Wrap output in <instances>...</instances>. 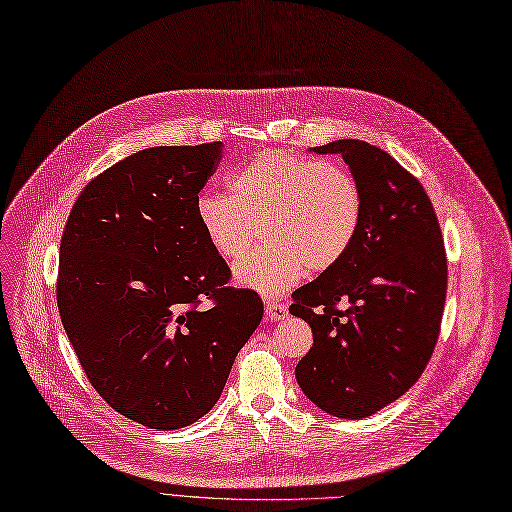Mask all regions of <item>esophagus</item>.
I'll use <instances>...</instances> for the list:
<instances>
[{
	"label": "esophagus",
	"instance_id": "esophagus-1",
	"mask_svg": "<svg viewBox=\"0 0 512 512\" xmlns=\"http://www.w3.org/2000/svg\"><path fill=\"white\" fill-rule=\"evenodd\" d=\"M285 316H287V303H281V301H268L266 303V318L270 322L283 320Z\"/></svg>",
	"mask_w": 512,
	"mask_h": 512
}]
</instances>
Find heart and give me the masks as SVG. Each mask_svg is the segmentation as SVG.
I'll return each mask as SVG.
<instances>
[{
	"instance_id": "1",
	"label": "heart",
	"mask_w": 512,
	"mask_h": 512,
	"mask_svg": "<svg viewBox=\"0 0 512 512\" xmlns=\"http://www.w3.org/2000/svg\"><path fill=\"white\" fill-rule=\"evenodd\" d=\"M194 215L209 246L238 260L262 225L266 248L235 266V279L266 295L297 285L303 270L324 272L352 246L363 219L357 178L336 162L262 151L229 178V194L203 190Z\"/></svg>"
}]
</instances>
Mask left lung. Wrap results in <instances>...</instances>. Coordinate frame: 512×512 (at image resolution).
Listing matches in <instances>:
<instances>
[{"instance_id":"1","label":"left lung","mask_w":512,"mask_h":512,"mask_svg":"<svg viewBox=\"0 0 512 512\" xmlns=\"http://www.w3.org/2000/svg\"><path fill=\"white\" fill-rule=\"evenodd\" d=\"M311 151L342 155L363 219L348 252L293 293L289 311L313 332L295 377L318 408L357 420L404 396L430 361L447 297L445 244L422 184L387 151L359 139Z\"/></svg>"}]
</instances>
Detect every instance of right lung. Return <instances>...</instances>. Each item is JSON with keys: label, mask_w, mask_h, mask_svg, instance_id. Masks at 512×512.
I'll use <instances>...</instances> for the list:
<instances>
[{"label": "right lung", "mask_w": 512, "mask_h": 512, "mask_svg": "<svg viewBox=\"0 0 512 512\" xmlns=\"http://www.w3.org/2000/svg\"><path fill=\"white\" fill-rule=\"evenodd\" d=\"M221 153V141L141 149L86 184L63 229L67 338L100 398L157 430L217 404L264 313L258 293L227 287L194 215Z\"/></svg>", "instance_id": "add662e5"}]
</instances>
